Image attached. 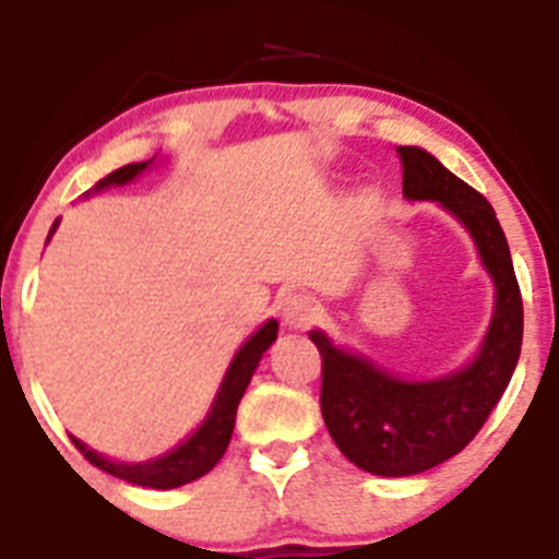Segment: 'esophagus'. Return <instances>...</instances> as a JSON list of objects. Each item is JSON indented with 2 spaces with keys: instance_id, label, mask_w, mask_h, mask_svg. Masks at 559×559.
<instances>
[{
  "instance_id": "obj_1",
  "label": "esophagus",
  "mask_w": 559,
  "mask_h": 559,
  "mask_svg": "<svg viewBox=\"0 0 559 559\" xmlns=\"http://www.w3.org/2000/svg\"><path fill=\"white\" fill-rule=\"evenodd\" d=\"M281 314H284V325H289V329H309L317 317H320V306L309 295H298L295 292V295L284 298Z\"/></svg>"
}]
</instances>
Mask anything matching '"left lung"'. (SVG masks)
Segmentation results:
<instances>
[{"label": "left lung", "instance_id": "8db88e82", "mask_svg": "<svg viewBox=\"0 0 559 559\" xmlns=\"http://www.w3.org/2000/svg\"><path fill=\"white\" fill-rule=\"evenodd\" d=\"M406 200H435L474 236L496 284V309L479 354L431 381H406L309 331L323 356L320 409L336 449L376 476H415L460 454L499 404L524 340V304L507 236L492 205L420 147H399Z\"/></svg>", "mask_w": 559, "mask_h": 559}]
</instances>
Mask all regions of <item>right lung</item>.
Listing matches in <instances>:
<instances>
[{
	"instance_id": "1",
	"label": "right lung",
	"mask_w": 559,
	"mask_h": 559,
	"mask_svg": "<svg viewBox=\"0 0 559 559\" xmlns=\"http://www.w3.org/2000/svg\"><path fill=\"white\" fill-rule=\"evenodd\" d=\"M153 160H142V164H128V167H119L117 173H110L108 178L99 180L94 189H108V186H122L130 183L135 175H142L144 169L150 167ZM58 228V223L52 225V230ZM49 230V234H52ZM278 336V323L275 320H267V323L261 325L248 342H245L239 354L234 356L230 361L228 373H225L223 386H219L217 399L211 404L209 417H205L200 429L194 431L192 437L186 442H180L178 449H173L169 454L155 456V460L147 462H114L108 456H99L97 451H92L85 442H80L78 437H72V442L78 445L80 454L85 460L97 465L99 471L105 474L117 476V479L130 481V485L139 487H153V490H169V487H180L189 485V481L200 479L211 471V467L217 465L223 460L225 449H228L230 435H234V424H236V409H239V401H242L245 390H248L250 379H253L255 367H259L261 356L264 350L270 348Z\"/></svg>"
}]
</instances>
